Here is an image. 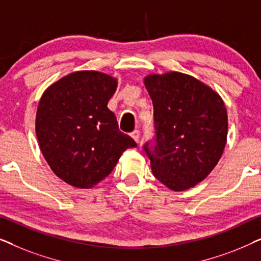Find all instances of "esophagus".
<instances>
[{
  "instance_id": "obj_1",
  "label": "esophagus",
  "mask_w": 261,
  "mask_h": 261,
  "mask_svg": "<svg viewBox=\"0 0 261 261\" xmlns=\"http://www.w3.org/2000/svg\"><path fill=\"white\" fill-rule=\"evenodd\" d=\"M130 137L133 138L134 140L138 142V141H139V138H140V130H139V129L133 130V132H132V133H130Z\"/></svg>"
}]
</instances>
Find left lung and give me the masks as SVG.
I'll return each instance as SVG.
<instances>
[{
  "instance_id": "left-lung-1",
  "label": "left lung",
  "mask_w": 261,
  "mask_h": 261,
  "mask_svg": "<svg viewBox=\"0 0 261 261\" xmlns=\"http://www.w3.org/2000/svg\"><path fill=\"white\" fill-rule=\"evenodd\" d=\"M145 87L153 103L154 138L142 146L156 179L174 191L195 187L212 172L227 141L226 106L196 78L151 74Z\"/></svg>"
}]
</instances>
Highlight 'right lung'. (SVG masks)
Returning a JSON list of instances; mask_svg holds the SVG:
<instances>
[{
    "label": "right lung",
    "instance_id": "obj_1",
    "mask_svg": "<svg viewBox=\"0 0 261 261\" xmlns=\"http://www.w3.org/2000/svg\"><path fill=\"white\" fill-rule=\"evenodd\" d=\"M116 87L108 74L78 71L52 84L39 102L35 130L40 149L53 172L72 187L92 188L127 148L137 146L107 107Z\"/></svg>",
    "mask_w": 261,
    "mask_h": 261
}]
</instances>
